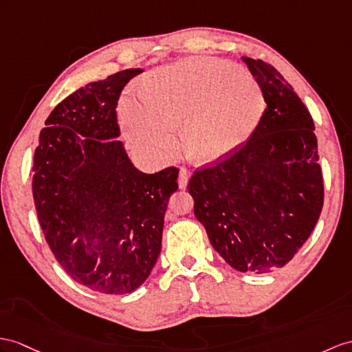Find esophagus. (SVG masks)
I'll return each mask as SVG.
<instances>
[{
    "instance_id": "esophagus-1",
    "label": "esophagus",
    "mask_w": 352,
    "mask_h": 352,
    "mask_svg": "<svg viewBox=\"0 0 352 352\" xmlns=\"http://www.w3.org/2000/svg\"><path fill=\"white\" fill-rule=\"evenodd\" d=\"M190 177H191V173H190V171H188L186 168H181V170H179L177 184H179V188H181V190H184V188H186L188 181H190Z\"/></svg>"
}]
</instances>
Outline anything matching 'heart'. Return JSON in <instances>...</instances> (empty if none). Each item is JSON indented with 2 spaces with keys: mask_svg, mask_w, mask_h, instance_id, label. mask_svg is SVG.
Returning <instances> with one entry per match:
<instances>
[{
  "mask_svg": "<svg viewBox=\"0 0 352 352\" xmlns=\"http://www.w3.org/2000/svg\"><path fill=\"white\" fill-rule=\"evenodd\" d=\"M265 110L252 76L213 58H190L161 68L143 87V98L119 104L124 130L137 146L164 152L181 131L186 155L210 162L250 139Z\"/></svg>",
  "mask_w": 352,
  "mask_h": 352,
  "instance_id": "heart-1",
  "label": "heart"
}]
</instances>
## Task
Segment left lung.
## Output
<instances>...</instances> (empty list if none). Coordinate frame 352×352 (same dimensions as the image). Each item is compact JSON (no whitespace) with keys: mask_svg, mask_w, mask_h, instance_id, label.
Wrapping results in <instances>:
<instances>
[{"mask_svg":"<svg viewBox=\"0 0 352 352\" xmlns=\"http://www.w3.org/2000/svg\"><path fill=\"white\" fill-rule=\"evenodd\" d=\"M265 107L258 126L226 160L188 182L194 213L222 258L239 272L267 273L309 239L324 203L309 110L270 64L242 56Z\"/></svg>","mask_w":352,"mask_h":352,"instance_id":"8db88e82","label":"left lung"}]
</instances>
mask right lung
Listing matches in <instances>:
<instances>
[{
	"mask_svg": "<svg viewBox=\"0 0 352 352\" xmlns=\"http://www.w3.org/2000/svg\"><path fill=\"white\" fill-rule=\"evenodd\" d=\"M142 68L85 85L50 111L34 153L32 195L56 261L80 285L126 294L151 275L161 252L176 167L148 175L118 140L116 104Z\"/></svg>",
	"mask_w": 352,
	"mask_h": 352,
	"instance_id": "obj_1",
	"label": "right lung"
}]
</instances>
